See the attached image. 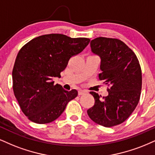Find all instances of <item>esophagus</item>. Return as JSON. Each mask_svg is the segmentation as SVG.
Masks as SVG:
<instances>
[{"instance_id":"esophagus-1","label":"esophagus","mask_w":155,"mask_h":155,"mask_svg":"<svg viewBox=\"0 0 155 155\" xmlns=\"http://www.w3.org/2000/svg\"><path fill=\"white\" fill-rule=\"evenodd\" d=\"M86 92H87V91H85V90H80V91H78V95H83L84 93H85Z\"/></svg>"}]
</instances>
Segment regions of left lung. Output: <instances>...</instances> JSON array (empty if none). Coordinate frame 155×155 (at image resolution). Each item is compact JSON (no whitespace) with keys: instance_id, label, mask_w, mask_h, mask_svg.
<instances>
[{"instance_id":"8db88e82","label":"left lung","mask_w":155,"mask_h":155,"mask_svg":"<svg viewBox=\"0 0 155 155\" xmlns=\"http://www.w3.org/2000/svg\"><path fill=\"white\" fill-rule=\"evenodd\" d=\"M91 51L101 58L100 81L108 85V95L94 97V106L87 110L95 123L111 127L123 123L138 104L142 78L139 62L134 52L118 39L98 37L91 41Z\"/></svg>"}]
</instances>
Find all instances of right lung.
<instances>
[{
    "mask_svg": "<svg viewBox=\"0 0 155 155\" xmlns=\"http://www.w3.org/2000/svg\"><path fill=\"white\" fill-rule=\"evenodd\" d=\"M90 41L60 34H45L20 49L12 72L13 90L30 121L40 124L54 121L69 101L77 97L76 90L67 91L53 79L61 77L70 57L81 53Z\"/></svg>",
    "mask_w": 155,
    "mask_h": 155,
    "instance_id": "right-lung-1",
    "label": "right lung"
}]
</instances>
